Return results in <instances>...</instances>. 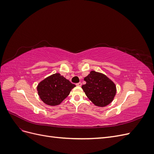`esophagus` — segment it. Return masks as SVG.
I'll return each instance as SVG.
<instances>
[{
  "mask_svg": "<svg viewBox=\"0 0 154 154\" xmlns=\"http://www.w3.org/2000/svg\"><path fill=\"white\" fill-rule=\"evenodd\" d=\"M77 86H82V83L81 82H79V83H76V84Z\"/></svg>",
  "mask_w": 154,
  "mask_h": 154,
  "instance_id": "obj_1",
  "label": "esophagus"
}]
</instances>
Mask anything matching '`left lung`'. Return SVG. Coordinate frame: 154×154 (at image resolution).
Wrapping results in <instances>:
<instances>
[{
    "label": "left lung",
    "instance_id": "8db88e82",
    "mask_svg": "<svg viewBox=\"0 0 154 154\" xmlns=\"http://www.w3.org/2000/svg\"><path fill=\"white\" fill-rule=\"evenodd\" d=\"M86 84L82 88L86 96L97 106H105L113 101L116 94L114 83L105 74L94 71L85 77Z\"/></svg>",
    "mask_w": 154,
    "mask_h": 154
}]
</instances>
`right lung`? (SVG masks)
<instances>
[{
	"label": "right lung",
	"mask_w": 154,
	"mask_h": 154,
	"mask_svg": "<svg viewBox=\"0 0 154 154\" xmlns=\"http://www.w3.org/2000/svg\"><path fill=\"white\" fill-rule=\"evenodd\" d=\"M76 85L59 73L52 74L40 82L37 91L40 99L50 106L60 104Z\"/></svg>",
	"instance_id": "right-lung-1"
}]
</instances>
